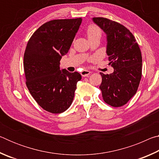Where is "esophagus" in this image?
Wrapping results in <instances>:
<instances>
[{"instance_id":"1","label":"esophagus","mask_w":159,"mask_h":159,"mask_svg":"<svg viewBox=\"0 0 159 159\" xmlns=\"http://www.w3.org/2000/svg\"><path fill=\"white\" fill-rule=\"evenodd\" d=\"M91 74V72L88 70H83L81 72H80V74L83 77H87L88 76V75H90Z\"/></svg>"}]
</instances>
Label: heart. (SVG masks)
Returning <instances> with one entry per match:
<instances>
[{
  "mask_svg": "<svg viewBox=\"0 0 159 159\" xmlns=\"http://www.w3.org/2000/svg\"><path fill=\"white\" fill-rule=\"evenodd\" d=\"M102 35V31L98 26L95 25H90L87 29V36L88 39H93L96 38L100 39Z\"/></svg>",
  "mask_w": 159,
  "mask_h": 159,
  "instance_id": "obj_1",
  "label": "heart"
}]
</instances>
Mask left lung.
Wrapping results in <instances>:
<instances>
[{"label":"left lung","mask_w":159,"mask_h":159,"mask_svg":"<svg viewBox=\"0 0 159 159\" xmlns=\"http://www.w3.org/2000/svg\"><path fill=\"white\" fill-rule=\"evenodd\" d=\"M93 22L107 36V55L114 68L110 74L100 73L104 101L110 106L124 105L135 95L142 76L140 49L133 34L116 21L104 17H93Z\"/></svg>","instance_id":"left-lung-1"}]
</instances>
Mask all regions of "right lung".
Here are the masks:
<instances>
[{
    "instance_id": "add662e5",
    "label": "right lung",
    "mask_w": 159,
    "mask_h": 159,
    "mask_svg": "<svg viewBox=\"0 0 159 159\" xmlns=\"http://www.w3.org/2000/svg\"><path fill=\"white\" fill-rule=\"evenodd\" d=\"M82 18L55 20L37 29L24 55L26 84L31 95L45 111L60 114L73 102L81 75L60 69V60L69 52Z\"/></svg>"
}]
</instances>
